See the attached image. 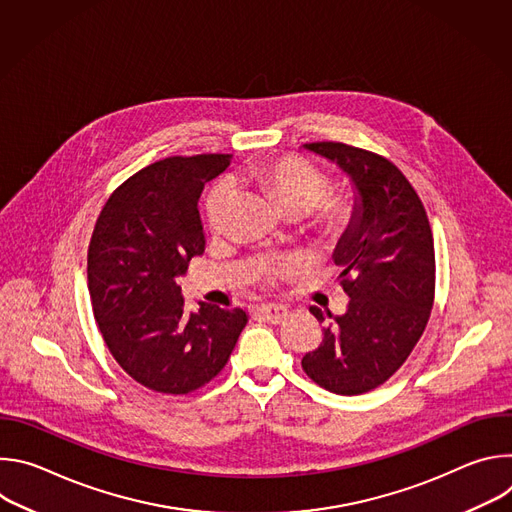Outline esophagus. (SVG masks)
Here are the masks:
<instances>
[{"label":"esophagus","mask_w":512,"mask_h":512,"mask_svg":"<svg viewBox=\"0 0 512 512\" xmlns=\"http://www.w3.org/2000/svg\"><path fill=\"white\" fill-rule=\"evenodd\" d=\"M259 316L271 324H281L287 316H289V310L279 306V304H263L261 308H257Z\"/></svg>","instance_id":"1"}]
</instances>
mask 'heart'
Listing matches in <instances>:
<instances>
[{"label":"heart","instance_id":"b5f03b06","mask_svg":"<svg viewBox=\"0 0 512 512\" xmlns=\"http://www.w3.org/2000/svg\"><path fill=\"white\" fill-rule=\"evenodd\" d=\"M249 176L265 186L277 204L287 214H304L316 210V221L326 229H336L348 221L352 202L346 194L324 196L328 180L310 160L300 156H285L279 160L259 162L249 170ZM237 188L231 182L218 186L206 206V218L212 231H221L233 210ZM298 267V259H287L279 265H267L265 275L283 273Z\"/></svg>","mask_w":512,"mask_h":512}]
</instances>
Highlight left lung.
<instances>
[{"instance_id":"8db88e82","label":"left lung","mask_w":512,"mask_h":512,"mask_svg":"<svg viewBox=\"0 0 512 512\" xmlns=\"http://www.w3.org/2000/svg\"><path fill=\"white\" fill-rule=\"evenodd\" d=\"M304 150L348 176L354 206L332 253L348 310L332 316L310 308L318 322H331L302 367L330 393L360 395L383 385L425 330L435 289L433 237L417 192L395 164L336 141Z\"/></svg>"}]
</instances>
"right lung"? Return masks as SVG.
<instances>
[{
	"label": "right lung",
	"mask_w": 512,
	"mask_h": 512,
	"mask_svg": "<svg viewBox=\"0 0 512 512\" xmlns=\"http://www.w3.org/2000/svg\"><path fill=\"white\" fill-rule=\"evenodd\" d=\"M229 154L166 158L123 182L89 245L93 314L119 367L139 385L184 395L214 379L243 332V308L186 312L178 277L204 253L198 200Z\"/></svg>",
	"instance_id": "1"
}]
</instances>
